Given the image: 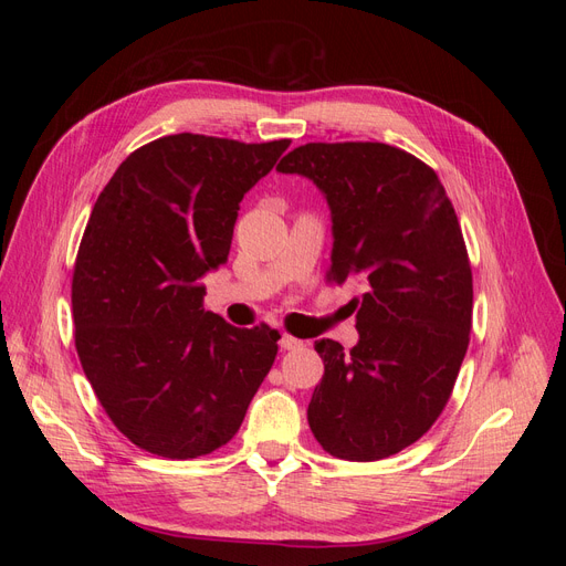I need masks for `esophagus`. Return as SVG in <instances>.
Instances as JSON below:
<instances>
[{"instance_id":"esophagus-1","label":"esophagus","mask_w":566,"mask_h":566,"mask_svg":"<svg viewBox=\"0 0 566 566\" xmlns=\"http://www.w3.org/2000/svg\"><path fill=\"white\" fill-rule=\"evenodd\" d=\"M279 345H281L283 352H295V349H302V347H304V339H297V337H293V335H283Z\"/></svg>"}]
</instances>
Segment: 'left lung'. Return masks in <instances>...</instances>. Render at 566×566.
I'll return each mask as SVG.
<instances>
[{"mask_svg": "<svg viewBox=\"0 0 566 566\" xmlns=\"http://www.w3.org/2000/svg\"><path fill=\"white\" fill-rule=\"evenodd\" d=\"M279 172L331 205L328 281H358V342L316 339L325 373L310 427L335 458L370 462L416 443L451 399L472 328V269L432 167L378 142L304 144Z\"/></svg>", "mask_w": 566, "mask_h": 566, "instance_id": "obj_1", "label": "left lung"}]
</instances>
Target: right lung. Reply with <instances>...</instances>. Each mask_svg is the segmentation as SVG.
<instances>
[{"label": "right lung", "instance_id": "add662e5", "mask_svg": "<svg viewBox=\"0 0 566 566\" xmlns=\"http://www.w3.org/2000/svg\"><path fill=\"white\" fill-rule=\"evenodd\" d=\"M290 139L169 134L136 148L101 191L73 273L75 349L113 424L172 460L208 455L241 427L279 354L266 323L202 310L241 200Z\"/></svg>", "mask_w": 566, "mask_h": 566}]
</instances>
